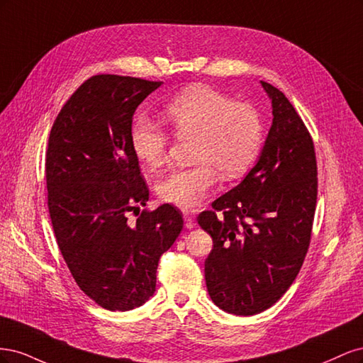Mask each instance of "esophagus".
<instances>
[{
	"mask_svg": "<svg viewBox=\"0 0 363 363\" xmlns=\"http://www.w3.org/2000/svg\"><path fill=\"white\" fill-rule=\"evenodd\" d=\"M184 225H186V228H194L195 227V221H194V216L191 215V213H184Z\"/></svg>",
	"mask_w": 363,
	"mask_h": 363,
	"instance_id": "esophagus-1",
	"label": "esophagus"
}]
</instances>
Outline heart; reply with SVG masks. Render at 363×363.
Returning a JSON list of instances; mask_svg holds the SVG:
<instances>
[{
    "mask_svg": "<svg viewBox=\"0 0 363 363\" xmlns=\"http://www.w3.org/2000/svg\"><path fill=\"white\" fill-rule=\"evenodd\" d=\"M175 136L194 138L191 168L174 169L159 183V196L184 211H192L218 179H236L256 162L263 144L259 112L236 103L213 87L195 84L180 92L163 111ZM167 135L148 116H139L130 128V147L148 169L160 167L167 155Z\"/></svg>",
    "mask_w": 363,
    "mask_h": 363,
    "instance_id": "1",
    "label": "heart"
}]
</instances>
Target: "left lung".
<instances>
[{
	"mask_svg": "<svg viewBox=\"0 0 363 363\" xmlns=\"http://www.w3.org/2000/svg\"><path fill=\"white\" fill-rule=\"evenodd\" d=\"M260 84L272 108L260 156L213 211L199 215L213 240L204 262L208 295L240 316L269 309L291 288L309 248L318 191L309 131L283 92Z\"/></svg>",
	"mask_w": 363,
	"mask_h": 363,
	"instance_id": "1",
	"label": "left lung"
}]
</instances>
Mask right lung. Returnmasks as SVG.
Wrapping results in <instances>:
<instances>
[{
    "instance_id": "right-lung-1",
    "label": "right lung",
    "mask_w": 363,
    "mask_h": 363,
    "mask_svg": "<svg viewBox=\"0 0 363 363\" xmlns=\"http://www.w3.org/2000/svg\"><path fill=\"white\" fill-rule=\"evenodd\" d=\"M160 84L94 75L62 107L50 133L45 174L57 245L80 289L113 312L152 296L159 259L183 228L171 204L127 221L150 196L130 128L138 106Z\"/></svg>"
}]
</instances>
